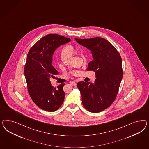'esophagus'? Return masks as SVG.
Returning a JSON list of instances; mask_svg holds the SVG:
<instances>
[{"mask_svg": "<svg viewBox=\"0 0 149 149\" xmlns=\"http://www.w3.org/2000/svg\"><path fill=\"white\" fill-rule=\"evenodd\" d=\"M70 85H72V86H77V83L75 82H74V81H72L70 82Z\"/></svg>", "mask_w": 149, "mask_h": 149, "instance_id": "1", "label": "esophagus"}]
</instances>
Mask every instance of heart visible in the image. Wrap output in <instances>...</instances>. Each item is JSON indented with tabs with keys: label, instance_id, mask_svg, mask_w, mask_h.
<instances>
[{
	"label": "heart",
	"instance_id": "1",
	"mask_svg": "<svg viewBox=\"0 0 149 149\" xmlns=\"http://www.w3.org/2000/svg\"><path fill=\"white\" fill-rule=\"evenodd\" d=\"M74 51H75V49L72 46V45H67V46H64L62 49V50L61 51V54H62V56H65V57H66L69 58L74 54ZM82 58L84 59V62H86L87 57V55H86V54L83 53L82 54Z\"/></svg>",
	"mask_w": 149,
	"mask_h": 149
}]
</instances>
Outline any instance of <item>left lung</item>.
Returning <instances> with one entry per match:
<instances>
[{
	"label": "left lung",
	"mask_w": 149,
	"mask_h": 149,
	"mask_svg": "<svg viewBox=\"0 0 149 149\" xmlns=\"http://www.w3.org/2000/svg\"><path fill=\"white\" fill-rule=\"evenodd\" d=\"M70 40L65 36L50 34L38 41L27 54L24 75L28 91L34 103L45 111H55L63 104L64 84L57 88L51 85L50 77L59 74L51 64L54 51Z\"/></svg>",
	"instance_id": "left-lung-1"
}]
</instances>
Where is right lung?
Returning a JSON list of instances; mask_svg holds the SVG:
<instances>
[{
    "mask_svg": "<svg viewBox=\"0 0 149 149\" xmlns=\"http://www.w3.org/2000/svg\"><path fill=\"white\" fill-rule=\"evenodd\" d=\"M75 40L91 51L93 60L87 70L95 72V83L79 82L84 108L91 113H99L113 104L117 96L123 76L122 59L119 52L104 38L77 39Z\"/></svg>",
    "mask_w": 149,
    "mask_h": 149,
    "instance_id": "right-lung-1",
    "label": "right lung"
}]
</instances>
